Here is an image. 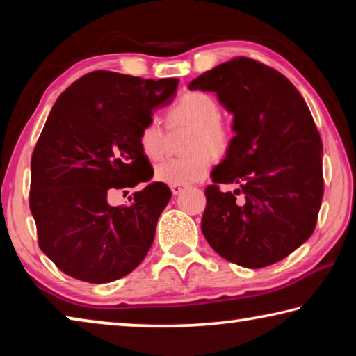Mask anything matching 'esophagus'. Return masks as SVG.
<instances>
[{
    "instance_id": "obj_1",
    "label": "esophagus",
    "mask_w": 356,
    "mask_h": 356,
    "mask_svg": "<svg viewBox=\"0 0 356 356\" xmlns=\"http://www.w3.org/2000/svg\"><path fill=\"white\" fill-rule=\"evenodd\" d=\"M185 188L184 185H171V191H172V195L176 196V195H179L180 191H182Z\"/></svg>"
}]
</instances>
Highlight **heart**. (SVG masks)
Instances as JSON below:
<instances>
[{"instance_id":"heart-1","label":"heart","mask_w":356,"mask_h":356,"mask_svg":"<svg viewBox=\"0 0 356 356\" xmlns=\"http://www.w3.org/2000/svg\"><path fill=\"white\" fill-rule=\"evenodd\" d=\"M166 122L170 130L190 129L185 140V152L180 159H166L155 166V179L168 185H186L207 176L212 166V154L225 155L232 144V131L221 119V106L213 95L190 91L168 108ZM166 131L156 119L143 125L138 146L149 160H159L166 152Z\"/></svg>"}]
</instances>
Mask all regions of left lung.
Here are the masks:
<instances>
[{
    "instance_id": "8db88e82",
    "label": "left lung",
    "mask_w": 356,
    "mask_h": 356,
    "mask_svg": "<svg viewBox=\"0 0 356 356\" xmlns=\"http://www.w3.org/2000/svg\"><path fill=\"white\" fill-rule=\"evenodd\" d=\"M234 114L231 149L212 171L201 229L221 257L262 268L314 232L323 197L322 140L297 88L268 65L232 58L195 78ZM220 183L238 190L222 193ZM237 195H242L240 200Z\"/></svg>"
}]
</instances>
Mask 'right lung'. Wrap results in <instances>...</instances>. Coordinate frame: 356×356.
Segmentation results:
<instances>
[{
  "label": "right lung",
  "mask_w": 356,
  "mask_h": 356,
  "mask_svg": "<svg viewBox=\"0 0 356 356\" xmlns=\"http://www.w3.org/2000/svg\"><path fill=\"white\" fill-rule=\"evenodd\" d=\"M177 84V78L95 70L53 105L33 150L29 209L39 248L65 275L104 284L146 257L171 190L149 184L122 207L110 206L108 193L152 177L144 172L149 161L138 135L155 108L172 100Z\"/></svg>",
  "instance_id": "obj_1"
}]
</instances>
